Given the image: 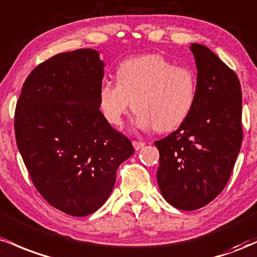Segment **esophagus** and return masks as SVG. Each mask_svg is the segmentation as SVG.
Instances as JSON below:
<instances>
[{"label":"esophagus","mask_w":257,"mask_h":257,"mask_svg":"<svg viewBox=\"0 0 257 257\" xmlns=\"http://www.w3.org/2000/svg\"><path fill=\"white\" fill-rule=\"evenodd\" d=\"M132 144H134V147H135V149H136V151H140L141 148H143L144 147V142H140V141H134V142H132Z\"/></svg>","instance_id":"1"}]
</instances>
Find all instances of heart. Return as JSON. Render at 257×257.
I'll list each match as a JSON object with an SVG mask.
<instances>
[{
  "mask_svg": "<svg viewBox=\"0 0 257 257\" xmlns=\"http://www.w3.org/2000/svg\"><path fill=\"white\" fill-rule=\"evenodd\" d=\"M197 77L160 54L130 58L116 69V83L104 81L98 103L109 123L121 126L134 108L141 128L169 132L182 125L197 99Z\"/></svg>",
  "mask_w": 257,
  "mask_h": 257,
  "instance_id": "b5f03b06",
  "label": "heart"
}]
</instances>
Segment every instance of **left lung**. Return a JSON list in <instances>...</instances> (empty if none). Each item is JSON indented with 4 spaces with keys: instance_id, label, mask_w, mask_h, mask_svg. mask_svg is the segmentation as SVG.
<instances>
[{
    "instance_id": "obj_1",
    "label": "left lung",
    "mask_w": 257,
    "mask_h": 257,
    "mask_svg": "<svg viewBox=\"0 0 257 257\" xmlns=\"http://www.w3.org/2000/svg\"><path fill=\"white\" fill-rule=\"evenodd\" d=\"M191 50L198 69L194 106L180 127L154 142L161 194L184 211L207 205L223 191L243 141L237 74L205 46L192 43Z\"/></svg>"
}]
</instances>
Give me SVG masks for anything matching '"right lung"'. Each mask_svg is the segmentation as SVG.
Returning <instances> with one entry per match:
<instances>
[{
    "instance_id": "right-lung-1",
    "label": "right lung",
    "mask_w": 257,
    "mask_h": 257,
    "mask_svg": "<svg viewBox=\"0 0 257 257\" xmlns=\"http://www.w3.org/2000/svg\"><path fill=\"white\" fill-rule=\"evenodd\" d=\"M102 60L81 48L51 57L23 83L14 113L18 149L35 188L52 206L87 216L110 195L131 141L100 113Z\"/></svg>"
}]
</instances>
